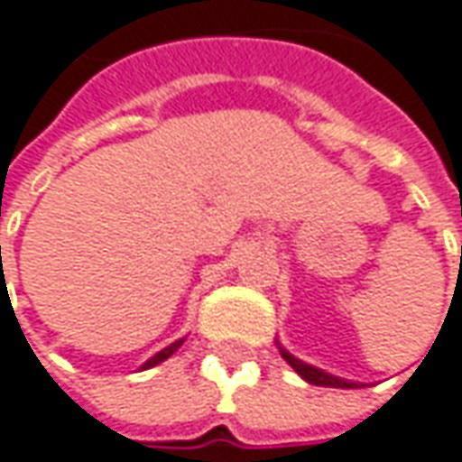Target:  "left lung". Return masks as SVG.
I'll use <instances>...</instances> for the list:
<instances>
[{
	"label": "left lung",
	"instance_id": "obj_1",
	"mask_svg": "<svg viewBox=\"0 0 462 462\" xmlns=\"http://www.w3.org/2000/svg\"><path fill=\"white\" fill-rule=\"evenodd\" d=\"M282 356L287 359V365H290L291 370L297 372L302 380H308L310 385H323V388H362L359 383H351V380H344V377H336V374H328V372L318 370V367H312V365H305L302 359H297V356H291L290 351L282 349Z\"/></svg>",
	"mask_w": 462,
	"mask_h": 462
}]
</instances>
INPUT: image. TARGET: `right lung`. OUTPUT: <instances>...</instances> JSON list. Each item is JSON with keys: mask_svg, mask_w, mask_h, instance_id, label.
<instances>
[{"mask_svg": "<svg viewBox=\"0 0 462 462\" xmlns=\"http://www.w3.org/2000/svg\"><path fill=\"white\" fill-rule=\"evenodd\" d=\"M183 341H186V338H180V341H175V344H171V346H165V349H162V351H157L154 356H150V359H147V362L142 365V370H150V367H154V365H160V362H165L168 356H172L175 351L180 349V344H183Z\"/></svg>", "mask_w": 462, "mask_h": 462, "instance_id": "add662e5", "label": "right lung"}]
</instances>
